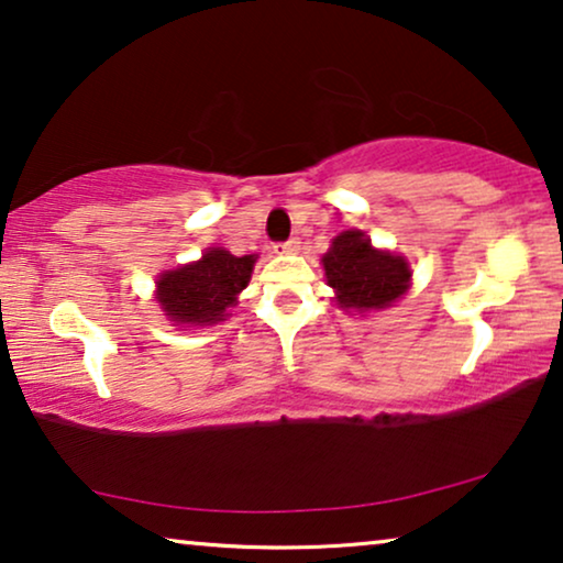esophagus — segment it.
<instances>
[{
    "mask_svg": "<svg viewBox=\"0 0 563 563\" xmlns=\"http://www.w3.org/2000/svg\"><path fill=\"white\" fill-rule=\"evenodd\" d=\"M298 247H300L298 240H288V242L275 244V252H278V255H292V252H298Z\"/></svg>",
    "mask_w": 563,
    "mask_h": 563,
    "instance_id": "obj_1",
    "label": "esophagus"
}]
</instances>
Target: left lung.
Returning a JSON list of instances; mask_svg holds the SVG:
<instances>
[{
    "label": "left lung",
    "mask_w": 563,
    "mask_h": 563,
    "mask_svg": "<svg viewBox=\"0 0 563 563\" xmlns=\"http://www.w3.org/2000/svg\"><path fill=\"white\" fill-rule=\"evenodd\" d=\"M327 280L336 292V306L344 311H383L410 288V265L406 257L372 247L360 229L342 232L321 257Z\"/></svg>",
    "instance_id": "obj_1"
}]
</instances>
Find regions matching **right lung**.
Here are the masks:
<instances>
[{
	"instance_id": "1",
	"label": "right lung",
	"mask_w": 563,
	"mask_h": 563,
	"mask_svg": "<svg viewBox=\"0 0 563 563\" xmlns=\"http://www.w3.org/2000/svg\"><path fill=\"white\" fill-rule=\"evenodd\" d=\"M255 263L257 255L236 257L221 247H209L196 263L165 271L157 278L155 298L176 327H211L227 319L236 296L247 288Z\"/></svg>"
}]
</instances>
